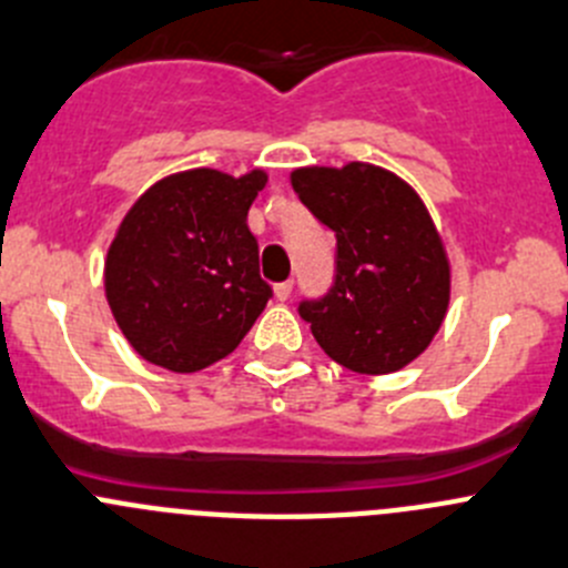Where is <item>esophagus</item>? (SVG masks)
I'll return each mask as SVG.
<instances>
[{"mask_svg":"<svg viewBox=\"0 0 568 568\" xmlns=\"http://www.w3.org/2000/svg\"><path fill=\"white\" fill-rule=\"evenodd\" d=\"M291 288H294V283H291V280H285V283H277V285H274V296H277L280 302H285L291 296Z\"/></svg>","mask_w":568,"mask_h":568,"instance_id":"esophagus-1","label":"esophagus"}]
</instances>
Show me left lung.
<instances>
[{
    "instance_id": "left-lung-1",
    "label": "left lung",
    "mask_w": 568,
    "mask_h": 568,
    "mask_svg": "<svg viewBox=\"0 0 568 568\" xmlns=\"http://www.w3.org/2000/svg\"><path fill=\"white\" fill-rule=\"evenodd\" d=\"M291 185L335 233V283L302 302L313 338L357 374L416 361L447 318L453 266L430 211L410 183L374 163L302 166Z\"/></svg>"
}]
</instances>
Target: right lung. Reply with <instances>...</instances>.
Instances as JSON below:
<instances>
[{
  "mask_svg": "<svg viewBox=\"0 0 568 568\" xmlns=\"http://www.w3.org/2000/svg\"><path fill=\"white\" fill-rule=\"evenodd\" d=\"M263 169L169 174L132 202L104 257V296L144 361L178 374L207 368L241 344L272 288L257 272L246 213Z\"/></svg>",
  "mask_w": 568,
  "mask_h": 568,
  "instance_id": "right-lung-1",
  "label": "right lung"
}]
</instances>
